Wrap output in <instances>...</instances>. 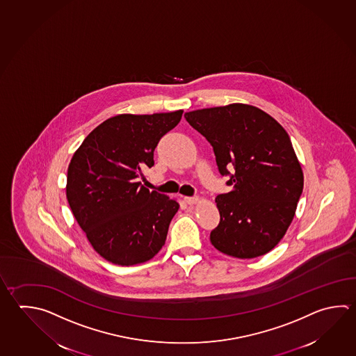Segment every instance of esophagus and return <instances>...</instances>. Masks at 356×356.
Here are the masks:
<instances>
[{"label": "esophagus", "mask_w": 356, "mask_h": 356, "mask_svg": "<svg viewBox=\"0 0 356 356\" xmlns=\"http://www.w3.org/2000/svg\"><path fill=\"white\" fill-rule=\"evenodd\" d=\"M184 200L188 202V205H194L196 202H199V197H196V196H185Z\"/></svg>", "instance_id": "esophagus-1"}]
</instances>
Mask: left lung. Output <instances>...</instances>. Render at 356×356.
<instances>
[{
  "instance_id": "1",
  "label": "left lung",
  "mask_w": 356,
  "mask_h": 356,
  "mask_svg": "<svg viewBox=\"0 0 356 356\" xmlns=\"http://www.w3.org/2000/svg\"><path fill=\"white\" fill-rule=\"evenodd\" d=\"M185 118L213 146L219 172L230 176L232 191L215 199L220 222L210 242L241 259L268 253L286 234L303 190L289 134L262 109L242 103L197 109Z\"/></svg>"
}]
</instances>
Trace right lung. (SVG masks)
Instances as JSON below:
<instances>
[{"label": "right lung", "instance_id": "right-lung-1", "mask_svg": "<svg viewBox=\"0 0 356 356\" xmlns=\"http://www.w3.org/2000/svg\"><path fill=\"white\" fill-rule=\"evenodd\" d=\"M184 111L118 114L94 128L67 168V199L94 250L108 262H147L166 242L179 202L141 185L154 148Z\"/></svg>", "mask_w": 356, "mask_h": 356}]
</instances>
